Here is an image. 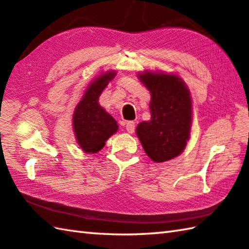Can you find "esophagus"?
I'll use <instances>...</instances> for the list:
<instances>
[{"mask_svg":"<svg viewBox=\"0 0 249 249\" xmlns=\"http://www.w3.org/2000/svg\"><path fill=\"white\" fill-rule=\"evenodd\" d=\"M125 129L129 133H133L134 130H136V124L133 121H128L127 124H125Z\"/></svg>","mask_w":249,"mask_h":249,"instance_id":"esophagus-1","label":"esophagus"}]
</instances>
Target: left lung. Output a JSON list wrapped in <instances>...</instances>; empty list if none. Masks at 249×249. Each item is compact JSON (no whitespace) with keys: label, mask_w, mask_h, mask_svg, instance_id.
<instances>
[{"label":"left lung","mask_w":249,"mask_h":249,"mask_svg":"<svg viewBox=\"0 0 249 249\" xmlns=\"http://www.w3.org/2000/svg\"><path fill=\"white\" fill-rule=\"evenodd\" d=\"M139 77L151 91V120L139 124L137 134L152 160L166 162L184 151L189 139L193 112L189 89L174 74L146 72Z\"/></svg>","instance_id":"1"}]
</instances>
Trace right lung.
<instances>
[{
    "label": "right lung",
    "mask_w": 249,
    "mask_h": 249,
    "mask_svg": "<svg viewBox=\"0 0 249 249\" xmlns=\"http://www.w3.org/2000/svg\"><path fill=\"white\" fill-rule=\"evenodd\" d=\"M115 74L108 72L96 78L86 89L74 111V132L78 145L86 153H97L118 129L116 120L98 104L100 94Z\"/></svg>",
    "instance_id": "obj_1"
}]
</instances>
